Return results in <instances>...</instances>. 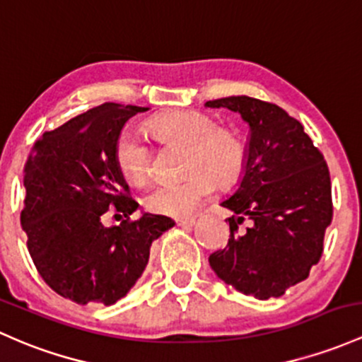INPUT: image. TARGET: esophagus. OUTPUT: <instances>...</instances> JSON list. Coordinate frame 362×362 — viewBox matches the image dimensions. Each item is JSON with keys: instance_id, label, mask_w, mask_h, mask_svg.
Returning a JSON list of instances; mask_svg holds the SVG:
<instances>
[{"instance_id": "esophagus-1", "label": "esophagus", "mask_w": 362, "mask_h": 362, "mask_svg": "<svg viewBox=\"0 0 362 362\" xmlns=\"http://www.w3.org/2000/svg\"><path fill=\"white\" fill-rule=\"evenodd\" d=\"M197 223V217H177L176 219V224L177 226H185V228H189V226H195Z\"/></svg>"}]
</instances>
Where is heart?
<instances>
[{
  "mask_svg": "<svg viewBox=\"0 0 362 362\" xmlns=\"http://www.w3.org/2000/svg\"><path fill=\"white\" fill-rule=\"evenodd\" d=\"M148 129L160 141L188 146L186 170L192 174L181 181L153 186L143 204L150 212L182 216L192 212L216 188V177L223 185L238 180L247 151L240 136L226 127H217L211 115L195 110H170L148 120ZM115 164L126 181L143 185L150 176L153 150L138 131L119 134L114 150Z\"/></svg>",
  "mask_w": 362,
  "mask_h": 362,
  "instance_id": "b5f03b06",
  "label": "heart"
}]
</instances>
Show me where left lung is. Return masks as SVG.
<instances>
[{
	"mask_svg": "<svg viewBox=\"0 0 362 362\" xmlns=\"http://www.w3.org/2000/svg\"><path fill=\"white\" fill-rule=\"evenodd\" d=\"M238 112L250 126L240 188L224 200L229 240L211 254L214 273L259 300L279 297L309 276L332 224V181L325 157L297 119L278 105L228 96L205 103ZM249 221L247 232L238 226Z\"/></svg>",
	"mask_w": 362,
	"mask_h": 362,
	"instance_id": "8db88e82",
	"label": "left lung"
}]
</instances>
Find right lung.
I'll list each match as a JSON object with an SVG mask.
<instances>
[{
  "instance_id": "obj_1",
  "label": "right lung",
  "mask_w": 362,
  "mask_h": 362,
  "mask_svg": "<svg viewBox=\"0 0 362 362\" xmlns=\"http://www.w3.org/2000/svg\"><path fill=\"white\" fill-rule=\"evenodd\" d=\"M145 110L93 107L46 131L27 157L21 212L27 250L46 285L76 304H115L145 271L151 242L174 226L153 214L131 219L138 204L115 164L124 124ZM108 210L124 217L119 227L101 224Z\"/></svg>"
}]
</instances>
